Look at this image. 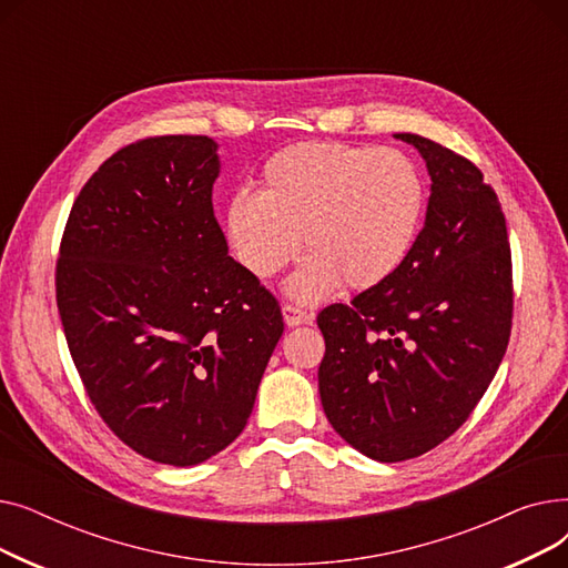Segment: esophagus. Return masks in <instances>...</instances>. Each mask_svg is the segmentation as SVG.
Wrapping results in <instances>:
<instances>
[{
	"label": "esophagus",
	"instance_id": "esophagus-1",
	"mask_svg": "<svg viewBox=\"0 0 568 568\" xmlns=\"http://www.w3.org/2000/svg\"><path fill=\"white\" fill-rule=\"evenodd\" d=\"M283 317H285L287 326H300V324H308L311 322V315L306 311H302L300 306H292V304L283 306Z\"/></svg>",
	"mask_w": 568,
	"mask_h": 568
}]
</instances>
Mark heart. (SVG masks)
Segmentation results:
<instances>
[{
    "label": "heart",
    "instance_id": "1",
    "mask_svg": "<svg viewBox=\"0 0 568 568\" xmlns=\"http://www.w3.org/2000/svg\"><path fill=\"white\" fill-rule=\"evenodd\" d=\"M426 206L424 179L398 149L300 142L262 168L260 193L227 202V242L248 272L272 278L308 251L285 290L315 304L343 283L368 290L389 281L409 255Z\"/></svg>",
    "mask_w": 568,
    "mask_h": 568
}]
</instances>
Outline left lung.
Masks as SVG:
<instances>
[{
	"label": "left lung",
	"mask_w": 568,
	"mask_h": 568,
	"mask_svg": "<svg viewBox=\"0 0 568 568\" xmlns=\"http://www.w3.org/2000/svg\"><path fill=\"white\" fill-rule=\"evenodd\" d=\"M426 161L424 230L398 272L317 315L326 419L356 452L400 463L454 435L493 382L511 336V246L481 170L428 138L396 133Z\"/></svg>",
	"instance_id": "left-lung-1"
}]
</instances>
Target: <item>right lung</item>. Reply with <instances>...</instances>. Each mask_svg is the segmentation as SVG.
Returning a JSON list of instances; mask_svg holds the SVG:
<instances>
[{
  "mask_svg": "<svg viewBox=\"0 0 568 568\" xmlns=\"http://www.w3.org/2000/svg\"><path fill=\"white\" fill-rule=\"evenodd\" d=\"M219 144L161 135L112 154L73 202L57 308L89 400L140 456L189 467L244 430L283 315L227 255Z\"/></svg>",
  "mask_w": 568,
  "mask_h": 568,
  "instance_id": "right-lung-1",
  "label": "right lung"
}]
</instances>
